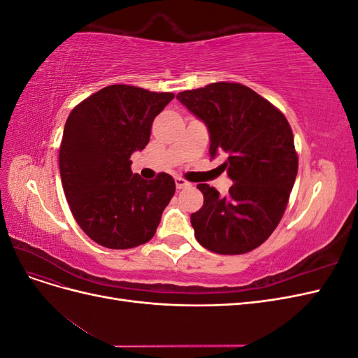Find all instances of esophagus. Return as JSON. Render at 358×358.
Returning <instances> with one entry per match:
<instances>
[{
  "instance_id": "34e87169",
  "label": "esophagus",
  "mask_w": 358,
  "mask_h": 358,
  "mask_svg": "<svg viewBox=\"0 0 358 358\" xmlns=\"http://www.w3.org/2000/svg\"><path fill=\"white\" fill-rule=\"evenodd\" d=\"M175 182H176V188L178 189H183V188H187V187H191V183L188 180L183 179V178H176Z\"/></svg>"
}]
</instances>
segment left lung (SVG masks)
Here are the masks:
<instances>
[{
	"label": "left lung",
	"instance_id": "obj_1",
	"mask_svg": "<svg viewBox=\"0 0 358 358\" xmlns=\"http://www.w3.org/2000/svg\"><path fill=\"white\" fill-rule=\"evenodd\" d=\"M176 99L209 129L210 158H221L233 185L227 196L208 183L203 208L191 213L201 246L222 255L252 251L285 212L297 176L294 137L284 113L241 83L216 82Z\"/></svg>",
	"mask_w": 358,
	"mask_h": 358
}]
</instances>
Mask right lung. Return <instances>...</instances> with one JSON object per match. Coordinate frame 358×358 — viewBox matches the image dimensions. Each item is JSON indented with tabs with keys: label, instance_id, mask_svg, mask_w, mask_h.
Instances as JSON below:
<instances>
[{
	"label": "right lung",
	"instance_id": "add662e5",
	"mask_svg": "<svg viewBox=\"0 0 358 358\" xmlns=\"http://www.w3.org/2000/svg\"><path fill=\"white\" fill-rule=\"evenodd\" d=\"M175 99L129 85H110L71 110L59 148V171L76 222L94 242L129 249L152 239L175 196L167 173L146 180L131 157L149 143L157 115Z\"/></svg>",
	"mask_w": 358,
	"mask_h": 358
}]
</instances>
